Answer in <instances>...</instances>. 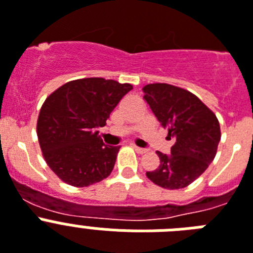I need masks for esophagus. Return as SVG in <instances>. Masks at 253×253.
<instances>
[{
    "label": "esophagus",
    "mask_w": 253,
    "mask_h": 253,
    "mask_svg": "<svg viewBox=\"0 0 253 253\" xmlns=\"http://www.w3.org/2000/svg\"><path fill=\"white\" fill-rule=\"evenodd\" d=\"M131 147L134 148V150L137 151L138 153H146V152H147V150H146V148H141V147H138V146H135V144H131Z\"/></svg>",
    "instance_id": "34e87169"
}]
</instances>
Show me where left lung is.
I'll return each mask as SVG.
<instances>
[{
	"mask_svg": "<svg viewBox=\"0 0 253 253\" xmlns=\"http://www.w3.org/2000/svg\"><path fill=\"white\" fill-rule=\"evenodd\" d=\"M143 98L174 138L171 155L157 151L160 165L147 171L151 182L165 189L188 187L205 172L217 152L221 131L216 115L196 94L168 83L147 84Z\"/></svg>",
	"mask_w": 253,
	"mask_h": 253,
	"instance_id": "left-lung-1",
	"label": "left lung"
}]
</instances>
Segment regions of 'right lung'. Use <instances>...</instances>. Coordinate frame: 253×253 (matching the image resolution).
Returning <instances> with one entry per match:
<instances>
[{"mask_svg": "<svg viewBox=\"0 0 253 253\" xmlns=\"http://www.w3.org/2000/svg\"><path fill=\"white\" fill-rule=\"evenodd\" d=\"M133 85L103 78L68 82L41 107L37 135L49 169L73 187H88L111 174L120 146H106L97 130Z\"/></svg>", "mask_w": 253, "mask_h": 253, "instance_id": "add662e5", "label": "right lung"}]
</instances>
